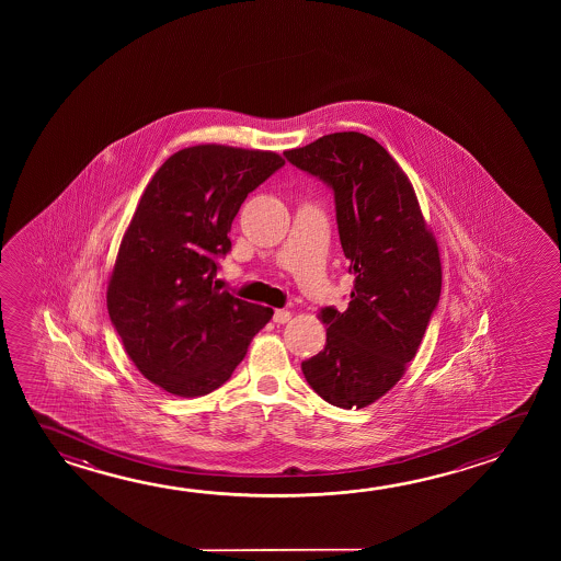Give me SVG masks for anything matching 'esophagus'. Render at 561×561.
<instances>
[{"label":"esophagus","instance_id":"obj_1","mask_svg":"<svg viewBox=\"0 0 561 561\" xmlns=\"http://www.w3.org/2000/svg\"><path fill=\"white\" fill-rule=\"evenodd\" d=\"M291 319V312L285 311V309H277L276 312H274V322H277V324H284V322L289 321Z\"/></svg>","mask_w":561,"mask_h":561}]
</instances>
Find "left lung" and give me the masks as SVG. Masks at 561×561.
<instances>
[{"label":"left lung","mask_w":561,"mask_h":561,"mask_svg":"<svg viewBox=\"0 0 561 561\" xmlns=\"http://www.w3.org/2000/svg\"><path fill=\"white\" fill-rule=\"evenodd\" d=\"M284 154L331 185L340 244L354 274L348 309H322L327 344L301 369L327 403L364 409L386 396L416 356L440 299L438 244L413 184L368 135L332 133Z\"/></svg>","instance_id":"obj_1"}]
</instances>
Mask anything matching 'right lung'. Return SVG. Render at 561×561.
Returning a JSON list of instances; mask_svg holds the SVG:
<instances>
[{"label":"right lung","instance_id":"obj_1","mask_svg":"<svg viewBox=\"0 0 561 561\" xmlns=\"http://www.w3.org/2000/svg\"><path fill=\"white\" fill-rule=\"evenodd\" d=\"M285 164L270 150L197 145L158 168L121 240L107 311L138 371L178 397L221 387L274 311L213 285L250 192Z\"/></svg>","mask_w":561,"mask_h":561}]
</instances>
